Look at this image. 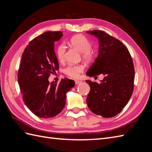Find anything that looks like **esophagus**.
<instances>
[{
  "label": "esophagus",
  "mask_w": 152,
  "mask_h": 152,
  "mask_svg": "<svg viewBox=\"0 0 152 152\" xmlns=\"http://www.w3.org/2000/svg\"><path fill=\"white\" fill-rule=\"evenodd\" d=\"M75 84H81L82 82L80 81V80H75Z\"/></svg>",
  "instance_id": "esophagus-1"
}]
</instances>
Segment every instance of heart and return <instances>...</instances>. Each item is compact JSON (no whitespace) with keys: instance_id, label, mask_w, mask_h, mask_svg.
Masks as SVG:
<instances>
[{"instance_id":"heart-1","label":"heart","mask_w":152,"mask_h":152,"mask_svg":"<svg viewBox=\"0 0 152 152\" xmlns=\"http://www.w3.org/2000/svg\"><path fill=\"white\" fill-rule=\"evenodd\" d=\"M70 44L73 48L77 49L81 53L82 57L86 61H90L94 56V53L91 49L92 43L91 41L82 35H77L72 37L70 39ZM66 52V45L65 43H61L58 45L56 54L58 59L62 61L65 58ZM84 71V66L80 65H69L64 72L68 77L77 79L79 77L80 73Z\"/></svg>"}]
</instances>
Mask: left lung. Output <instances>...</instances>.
Returning <instances> with one entry per match:
<instances>
[{
	"mask_svg": "<svg viewBox=\"0 0 152 152\" xmlns=\"http://www.w3.org/2000/svg\"><path fill=\"white\" fill-rule=\"evenodd\" d=\"M87 33L99 41V54L86 75L103 74L99 84L87 80L91 87L87 104L92 112L104 118L117 115L129 101L134 89V68L131 54L122 42L104 31Z\"/></svg>",
	"mask_w": 152,
	"mask_h": 152,
	"instance_id": "left-lung-1",
	"label": "left lung"
}]
</instances>
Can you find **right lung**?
Listing matches in <instances>:
<instances>
[{
	"label": "right lung",
	"instance_id": "1",
	"mask_svg": "<svg viewBox=\"0 0 152 152\" xmlns=\"http://www.w3.org/2000/svg\"><path fill=\"white\" fill-rule=\"evenodd\" d=\"M63 35L62 31H46L31 40L22 54L18 80L23 100L31 112L40 118L57 115L65 107L66 94L75 86L67 78L57 84L49 77L58 70L54 42Z\"/></svg>",
	"mask_w": 152,
	"mask_h": 152
}]
</instances>
